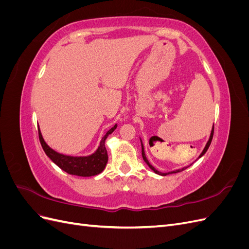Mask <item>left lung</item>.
<instances>
[{
	"label": "left lung",
	"instance_id": "1",
	"mask_svg": "<svg viewBox=\"0 0 249 249\" xmlns=\"http://www.w3.org/2000/svg\"><path fill=\"white\" fill-rule=\"evenodd\" d=\"M213 134H214V125H213V130H212V133H211V136H210V139H209V141H208V143H207V145H206V147H205V149L202 150V153L200 154V156H199V158L201 157V156H203L206 154V152L208 150V148H209V146H210V144H211V142H212V139H213ZM141 146H142V158H143V160H144V162L148 165L149 166V168L152 169V170H154L156 173H158V175H160V176H167V175H170V173H177V172H179V171H183V170H185L187 167H184V168H182V169H178V170H175V171H171V172H168V173H162V172H160V171H158L153 165H150V163L148 162V160L146 159V157H145V154H144V148H143V145L141 144Z\"/></svg>",
	"mask_w": 249,
	"mask_h": 249
}]
</instances>
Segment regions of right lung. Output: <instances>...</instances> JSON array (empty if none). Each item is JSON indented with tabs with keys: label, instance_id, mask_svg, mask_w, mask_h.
Masks as SVG:
<instances>
[{
	"label": "right lung",
	"instance_id": "right-lung-1",
	"mask_svg": "<svg viewBox=\"0 0 249 249\" xmlns=\"http://www.w3.org/2000/svg\"><path fill=\"white\" fill-rule=\"evenodd\" d=\"M116 124L110 129L105 136L103 137L101 144L97 148L96 152L88 157H70L64 156L61 154L56 153L55 150L50 148L47 143L44 142L40 130L38 129V137L40 144L44 150V153L50 158V159L54 162L57 166H59L62 170L69 173V175L79 176V177H92L101 173L106 164L108 162V154L106 146H105V141L111 133L114 132L116 129Z\"/></svg>",
	"mask_w": 249,
	"mask_h": 249
}]
</instances>
